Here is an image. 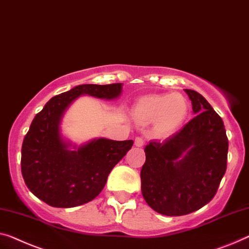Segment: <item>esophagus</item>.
Masks as SVG:
<instances>
[{
  "label": "esophagus",
  "mask_w": 249,
  "mask_h": 249,
  "mask_svg": "<svg viewBox=\"0 0 249 249\" xmlns=\"http://www.w3.org/2000/svg\"><path fill=\"white\" fill-rule=\"evenodd\" d=\"M144 143H145V141H144V139H143L142 136H137V137H135V141H134L135 146L141 147V146L144 145Z\"/></svg>",
  "instance_id": "34e87169"
}]
</instances>
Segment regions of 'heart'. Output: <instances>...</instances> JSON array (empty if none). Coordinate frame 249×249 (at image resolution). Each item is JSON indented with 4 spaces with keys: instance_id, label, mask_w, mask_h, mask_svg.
I'll use <instances>...</instances> for the list:
<instances>
[{
    "instance_id": "1",
    "label": "heart",
    "mask_w": 249,
    "mask_h": 249,
    "mask_svg": "<svg viewBox=\"0 0 249 249\" xmlns=\"http://www.w3.org/2000/svg\"><path fill=\"white\" fill-rule=\"evenodd\" d=\"M188 109L187 98L178 92L148 95L136 103L134 116L141 123H153L157 135L168 136L182 125Z\"/></svg>"
}]
</instances>
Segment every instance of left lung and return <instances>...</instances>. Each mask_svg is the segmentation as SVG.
Wrapping results in <instances>:
<instances>
[{
    "instance_id": "8db88e82",
    "label": "left lung",
    "mask_w": 249,
    "mask_h": 249,
    "mask_svg": "<svg viewBox=\"0 0 249 249\" xmlns=\"http://www.w3.org/2000/svg\"><path fill=\"white\" fill-rule=\"evenodd\" d=\"M184 91L196 116L164 142L152 141L144 148L142 195L164 216H183L210 202L227 169L224 122L199 92Z\"/></svg>"
}]
</instances>
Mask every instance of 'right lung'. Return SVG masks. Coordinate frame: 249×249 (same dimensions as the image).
I'll return each instance as SVG.
<instances>
[{
    "label": "right lung",
    "mask_w": 249,
    "mask_h": 249,
    "mask_svg": "<svg viewBox=\"0 0 249 249\" xmlns=\"http://www.w3.org/2000/svg\"><path fill=\"white\" fill-rule=\"evenodd\" d=\"M122 84L79 85L54 96L33 118L21 150V172L36 196L51 207L71 208L95 199L133 141L92 140L71 151L60 135L64 112L80 95L113 99Z\"/></svg>",
    "instance_id": "add662e5"
}]
</instances>
